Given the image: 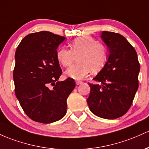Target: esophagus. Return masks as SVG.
Returning <instances> with one entry per match:
<instances>
[{
	"label": "esophagus",
	"mask_w": 149,
	"mask_h": 149,
	"mask_svg": "<svg viewBox=\"0 0 149 149\" xmlns=\"http://www.w3.org/2000/svg\"><path fill=\"white\" fill-rule=\"evenodd\" d=\"M82 83H83V82H82V81H76V84L77 85V86H78V85L82 84Z\"/></svg>",
	"instance_id": "1"
}]
</instances>
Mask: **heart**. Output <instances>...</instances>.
<instances>
[{"mask_svg": "<svg viewBox=\"0 0 149 149\" xmlns=\"http://www.w3.org/2000/svg\"><path fill=\"white\" fill-rule=\"evenodd\" d=\"M70 48L71 50L62 47L56 53L57 60L64 67L69 66L78 56V63L65 71L67 77L81 80L91 71H100L107 61L108 52L106 47L91 36L77 37L71 42Z\"/></svg>", "mask_w": 149, "mask_h": 149, "instance_id": "b5f03b06", "label": "heart"}]
</instances>
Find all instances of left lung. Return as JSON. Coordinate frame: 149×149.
I'll return each mask as SVG.
<instances>
[{
  "mask_svg": "<svg viewBox=\"0 0 149 149\" xmlns=\"http://www.w3.org/2000/svg\"><path fill=\"white\" fill-rule=\"evenodd\" d=\"M101 38L108 47L105 66L93 80L102 85L91 84L87 100L93 114L114 120L130 108L139 88L140 64L136 50L120 34L103 31Z\"/></svg>",
  "mask_w": 149,
  "mask_h": 149,
  "instance_id": "8db88e82",
  "label": "left lung"
}]
</instances>
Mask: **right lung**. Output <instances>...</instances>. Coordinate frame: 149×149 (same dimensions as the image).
I'll list each match as a JSON object with an SVG mask.
<instances>
[{
    "mask_svg": "<svg viewBox=\"0 0 149 149\" xmlns=\"http://www.w3.org/2000/svg\"><path fill=\"white\" fill-rule=\"evenodd\" d=\"M66 37L47 31L29 34L22 39L15 55V92L25 114L35 122L49 124L66 113V100L76 86L68 78L58 81L62 71L57 48ZM52 84L54 87L49 89Z\"/></svg>",
    "mask_w": 149,
    "mask_h": 149,
    "instance_id": "1",
    "label": "right lung"
}]
</instances>
